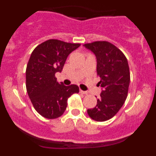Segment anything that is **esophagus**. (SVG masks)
Segmentation results:
<instances>
[{
    "label": "esophagus",
    "instance_id": "obj_1",
    "mask_svg": "<svg viewBox=\"0 0 156 156\" xmlns=\"http://www.w3.org/2000/svg\"><path fill=\"white\" fill-rule=\"evenodd\" d=\"M80 93H81V94H88V92H87V91H83L82 90V89H80Z\"/></svg>",
    "mask_w": 156,
    "mask_h": 156
}]
</instances>
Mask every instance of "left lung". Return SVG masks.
Listing matches in <instances>:
<instances>
[{"label":"left lung","mask_w":156,"mask_h":156,"mask_svg":"<svg viewBox=\"0 0 156 156\" xmlns=\"http://www.w3.org/2000/svg\"><path fill=\"white\" fill-rule=\"evenodd\" d=\"M97 58V76L102 87L100 98L93 108L88 109L94 120L110 119L119 112L128 96L130 70L128 60L119 48L107 41H96L84 44Z\"/></svg>","instance_id":"obj_1"}]
</instances>
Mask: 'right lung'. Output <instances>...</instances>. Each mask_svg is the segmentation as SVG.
Here are the masks:
<instances>
[{"label": "right lung", "instance_id": "obj_1", "mask_svg": "<svg viewBox=\"0 0 156 156\" xmlns=\"http://www.w3.org/2000/svg\"><path fill=\"white\" fill-rule=\"evenodd\" d=\"M80 45L51 39L37 45L31 53L26 71V90L34 108L42 117H61L68 98L79 92L75 84L58 83L55 74L62 72L68 55Z\"/></svg>", "mask_w": 156, "mask_h": 156}]
</instances>
